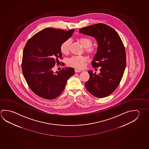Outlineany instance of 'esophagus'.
<instances>
[{
  "label": "esophagus",
  "mask_w": 149,
  "mask_h": 149,
  "mask_svg": "<svg viewBox=\"0 0 149 149\" xmlns=\"http://www.w3.org/2000/svg\"><path fill=\"white\" fill-rule=\"evenodd\" d=\"M81 70H79V69H77V68H76L75 70V72L76 73H78V72H81Z\"/></svg>",
  "instance_id": "34e87169"
}]
</instances>
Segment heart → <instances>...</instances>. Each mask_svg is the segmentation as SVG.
<instances>
[{
  "label": "heart",
  "instance_id": "obj_1",
  "mask_svg": "<svg viewBox=\"0 0 149 149\" xmlns=\"http://www.w3.org/2000/svg\"><path fill=\"white\" fill-rule=\"evenodd\" d=\"M78 41L81 45L85 48V51L89 54H93L95 51L94 47H91L92 41L89 38L86 37H81L78 39ZM71 45V40H66L61 44L60 46L61 52L64 54H67L69 52L70 47ZM87 58L84 56H73L70 58L68 62L69 66L76 68H81L84 66V63L86 62Z\"/></svg>",
  "mask_w": 149,
  "mask_h": 149
}]
</instances>
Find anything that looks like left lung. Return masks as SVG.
I'll list each match as a JSON object with an SVG mask.
<instances>
[{
  "label": "left lung",
  "instance_id": "8db88e82",
  "mask_svg": "<svg viewBox=\"0 0 149 149\" xmlns=\"http://www.w3.org/2000/svg\"><path fill=\"white\" fill-rule=\"evenodd\" d=\"M81 33L94 38L98 47L91 64L100 68V73L89 71L90 77L85 87L94 96L102 98L115 91L122 79L126 66L125 49L117 32L107 24H98L79 30Z\"/></svg>",
  "mask_w": 149,
  "mask_h": 149
}]
</instances>
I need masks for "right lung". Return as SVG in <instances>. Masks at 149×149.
<instances>
[{
	"label": "right lung",
	"mask_w": 149,
	"mask_h": 149,
	"mask_svg": "<svg viewBox=\"0 0 149 149\" xmlns=\"http://www.w3.org/2000/svg\"><path fill=\"white\" fill-rule=\"evenodd\" d=\"M74 29L46 28L34 34L24 48L22 70L26 83L33 92L47 99L60 95L74 69L65 68L54 73L52 68L62 58L60 46L72 36ZM59 62V61H58Z\"/></svg>",
	"instance_id": "add662e5"
}]
</instances>
